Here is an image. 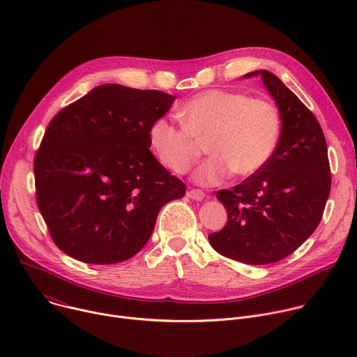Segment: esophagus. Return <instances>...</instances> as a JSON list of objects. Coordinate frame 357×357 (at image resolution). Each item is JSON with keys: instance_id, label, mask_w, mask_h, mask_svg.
I'll return each instance as SVG.
<instances>
[{"instance_id": "obj_1", "label": "esophagus", "mask_w": 357, "mask_h": 357, "mask_svg": "<svg viewBox=\"0 0 357 357\" xmlns=\"http://www.w3.org/2000/svg\"><path fill=\"white\" fill-rule=\"evenodd\" d=\"M186 196L193 200H203L205 199V192H202L200 189H189L186 192Z\"/></svg>"}]
</instances>
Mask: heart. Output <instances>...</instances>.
I'll return each mask as SVG.
<instances>
[{
  "mask_svg": "<svg viewBox=\"0 0 357 357\" xmlns=\"http://www.w3.org/2000/svg\"><path fill=\"white\" fill-rule=\"evenodd\" d=\"M176 124L158 117L148 138L158 161L175 174H186L208 144L212 155L196 172L202 185H219L233 172L257 174L271 158L281 135V116L268 100L245 93L211 89L181 106Z\"/></svg>",
  "mask_w": 357,
  "mask_h": 357,
  "instance_id": "heart-1",
  "label": "heart"
}]
</instances>
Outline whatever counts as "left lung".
Here are the masks:
<instances>
[{
  "instance_id": "8db88e82",
  "label": "left lung",
  "mask_w": 357,
  "mask_h": 357,
  "mask_svg": "<svg viewBox=\"0 0 357 357\" xmlns=\"http://www.w3.org/2000/svg\"><path fill=\"white\" fill-rule=\"evenodd\" d=\"M280 110L282 128L274 154L257 172L216 193L227 223L209 234L222 256L251 266L277 263L318 227L331 193L324 131L314 113L271 72L257 70Z\"/></svg>"
}]
</instances>
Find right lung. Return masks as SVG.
Returning <instances> with one entry per match:
<instances>
[{"mask_svg": "<svg viewBox=\"0 0 357 357\" xmlns=\"http://www.w3.org/2000/svg\"><path fill=\"white\" fill-rule=\"evenodd\" d=\"M175 96L103 84L50 120L33 161L36 205L59 250L116 264L145 245L161 208L185 183L148 149L149 126Z\"/></svg>", "mask_w": 357, "mask_h": 357, "instance_id": "right-lung-1", "label": "right lung"}]
</instances>
